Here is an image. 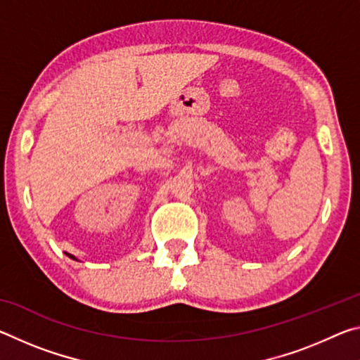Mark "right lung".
Instances as JSON below:
<instances>
[{"instance_id": "add662e5", "label": "right lung", "mask_w": 360, "mask_h": 360, "mask_svg": "<svg viewBox=\"0 0 360 360\" xmlns=\"http://www.w3.org/2000/svg\"><path fill=\"white\" fill-rule=\"evenodd\" d=\"M68 257H71L72 260H77V259H76V257H75V255H72V254H68Z\"/></svg>"}]
</instances>
